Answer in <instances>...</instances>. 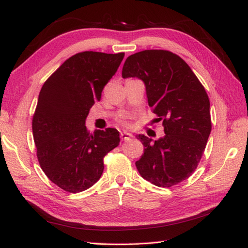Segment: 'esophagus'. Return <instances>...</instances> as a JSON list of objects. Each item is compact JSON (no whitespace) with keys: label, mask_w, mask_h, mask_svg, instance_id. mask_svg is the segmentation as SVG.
Returning <instances> with one entry per match:
<instances>
[{"label":"esophagus","mask_w":248,"mask_h":248,"mask_svg":"<svg viewBox=\"0 0 248 248\" xmlns=\"http://www.w3.org/2000/svg\"><path fill=\"white\" fill-rule=\"evenodd\" d=\"M120 138H121V140H130L133 138V135L127 132V131H123V132H120Z\"/></svg>","instance_id":"1"}]
</instances>
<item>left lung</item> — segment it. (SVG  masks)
Here are the masks:
<instances>
[{
    "label": "left lung",
    "mask_w": 248,
    "mask_h": 248,
    "mask_svg": "<svg viewBox=\"0 0 248 248\" xmlns=\"http://www.w3.org/2000/svg\"><path fill=\"white\" fill-rule=\"evenodd\" d=\"M123 78L145 84L149 107L165 135L152 140L139 134L144 154L135 162L140 175L170 187L196 170L211 132L210 101L204 87L181 57L165 50H145L124 62Z\"/></svg>",
    "instance_id": "obj_1"
}]
</instances>
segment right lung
I'll list each match as a JSON object with an SVG mask.
<instances>
[{"mask_svg":"<svg viewBox=\"0 0 248 248\" xmlns=\"http://www.w3.org/2000/svg\"><path fill=\"white\" fill-rule=\"evenodd\" d=\"M124 53L85 51L68 59L39 93L33 136L41 170L57 186L70 193L93 186L103 172V157L119 145V132L86 129V118L100 101Z\"/></svg>","mask_w":248,"mask_h":248,"instance_id":"right-lung-1","label":"right lung"}]
</instances>
